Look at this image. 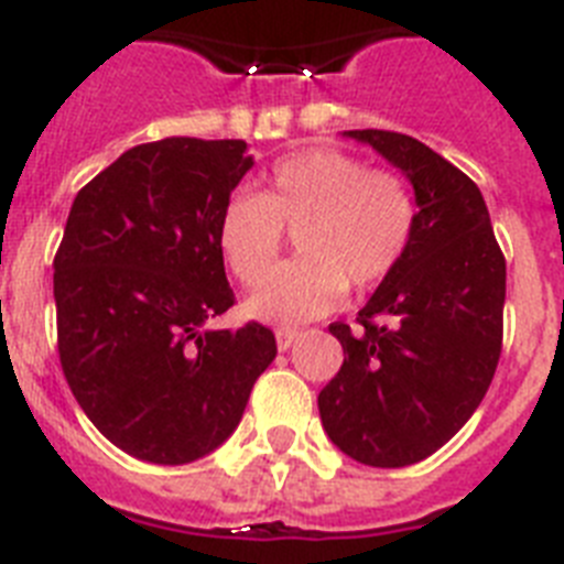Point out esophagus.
<instances>
[{
    "label": "esophagus",
    "mask_w": 564,
    "mask_h": 564,
    "mask_svg": "<svg viewBox=\"0 0 564 564\" xmlns=\"http://www.w3.org/2000/svg\"><path fill=\"white\" fill-rule=\"evenodd\" d=\"M275 340H278V349L286 351L289 346H292V343L297 340V332L295 329H278L275 332Z\"/></svg>",
    "instance_id": "obj_1"
}]
</instances>
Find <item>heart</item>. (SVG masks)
I'll return each mask as SVG.
<instances>
[{"label": "heart", "mask_w": 564, "mask_h": 564, "mask_svg": "<svg viewBox=\"0 0 564 564\" xmlns=\"http://www.w3.org/2000/svg\"><path fill=\"white\" fill-rule=\"evenodd\" d=\"M417 207L398 175L364 159L315 147L272 166L261 195L235 193L218 218V247L243 286L274 265L282 229L301 231L302 258L276 270L247 301V315L297 326L335 310L351 289L394 272L414 238Z\"/></svg>", "instance_id": "obj_1"}]
</instances>
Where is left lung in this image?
<instances>
[{"label":"left lung","mask_w":564,"mask_h":564,"mask_svg":"<svg viewBox=\"0 0 564 564\" xmlns=\"http://www.w3.org/2000/svg\"><path fill=\"white\" fill-rule=\"evenodd\" d=\"M414 187L417 224L403 261L357 312L332 323L343 366L317 394L321 423L343 454L403 468L443 448L486 398L502 349L506 258L486 198L423 141L346 130Z\"/></svg>","instance_id":"obj_1"}]
</instances>
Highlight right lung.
Returning a JSON list of instances; mask_svg holds the SVG:
<instances>
[{
  "label": "right lung",
  "mask_w": 564,
  "mask_h": 564,
  "mask_svg": "<svg viewBox=\"0 0 564 564\" xmlns=\"http://www.w3.org/2000/svg\"><path fill=\"white\" fill-rule=\"evenodd\" d=\"M252 164L241 139L175 135L127 150L73 200L53 261L58 360L90 423L130 457L215 452L275 360L261 323L207 326L235 303L218 218Z\"/></svg>",
  "instance_id": "right-lung-1"
}]
</instances>
